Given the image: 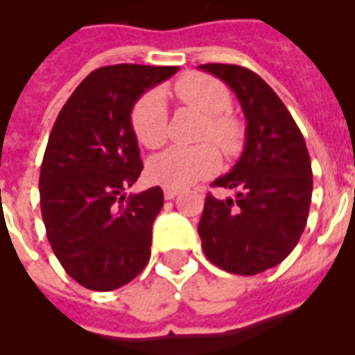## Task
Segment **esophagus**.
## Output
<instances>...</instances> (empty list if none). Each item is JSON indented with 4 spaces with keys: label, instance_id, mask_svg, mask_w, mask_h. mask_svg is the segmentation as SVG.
Instances as JSON below:
<instances>
[{
    "label": "esophagus",
    "instance_id": "1",
    "mask_svg": "<svg viewBox=\"0 0 355 355\" xmlns=\"http://www.w3.org/2000/svg\"><path fill=\"white\" fill-rule=\"evenodd\" d=\"M177 195H178V189H175V188H164V197H166L167 200L175 199Z\"/></svg>",
    "mask_w": 355,
    "mask_h": 355
}]
</instances>
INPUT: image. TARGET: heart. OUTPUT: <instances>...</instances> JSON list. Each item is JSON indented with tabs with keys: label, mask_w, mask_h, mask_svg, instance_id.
<instances>
[{
	"label": "heart",
	"mask_w": 355,
	"mask_h": 355,
	"mask_svg": "<svg viewBox=\"0 0 355 355\" xmlns=\"http://www.w3.org/2000/svg\"><path fill=\"white\" fill-rule=\"evenodd\" d=\"M173 96L205 118L200 139H211L225 155H234L241 145V127L228 116L232 105L230 92L221 80L200 73H188L173 86ZM136 138L147 149H158L167 139L166 99L158 92H149L138 99L130 114ZM219 167V153L210 144L197 147H171L150 158L147 173L153 182L166 188H186L210 177Z\"/></svg>",
	"instance_id": "obj_1"
}]
</instances>
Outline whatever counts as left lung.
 I'll list each match as a JSON object with an SVG mask.
<instances>
[{"label":"left lung","mask_w":355,"mask_h":355,"mask_svg":"<svg viewBox=\"0 0 355 355\" xmlns=\"http://www.w3.org/2000/svg\"><path fill=\"white\" fill-rule=\"evenodd\" d=\"M236 94L247 121L245 149L230 173L214 180L236 197L206 195L199 236L219 269L252 276L297 247L308 223L313 173L302 132L259 75L234 64H202Z\"/></svg>","instance_id":"left-lung-1"}]
</instances>
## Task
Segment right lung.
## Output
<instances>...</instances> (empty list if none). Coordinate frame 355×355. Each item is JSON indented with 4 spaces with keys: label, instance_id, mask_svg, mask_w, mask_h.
<instances>
[{
    "label": "right lung",
    "instance_id": "obj_1",
    "mask_svg": "<svg viewBox=\"0 0 355 355\" xmlns=\"http://www.w3.org/2000/svg\"><path fill=\"white\" fill-rule=\"evenodd\" d=\"M175 66L116 64L92 71L58 114L40 167V208L55 256L75 282L112 291L144 270L160 186L127 195L144 169L130 114Z\"/></svg>",
    "mask_w": 355,
    "mask_h": 355
}]
</instances>
